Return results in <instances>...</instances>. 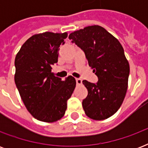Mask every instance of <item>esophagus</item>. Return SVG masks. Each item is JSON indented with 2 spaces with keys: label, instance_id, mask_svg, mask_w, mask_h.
<instances>
[{
  "label": "esophagus",
  "instance_id": "1",
  "mask_svg": "<svg viewBox=\"0 0 148 148\" xmlns=\"http://www.w3.org/2000/svg\"><path fill=\"white\" fill-rule=\"evenodd\" d=\"M76 82L77 84H78V85L82 84V80H81V78H76Z\"/></svg>",
  "mask_w": 148,
  "mask_h": 148
}]
</instances>
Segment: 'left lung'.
<instances>
[{
  "instance_id": "1",
  "label": "left lung",
  "mask_w": 148,
  "mask_h": 148,
  "mask_svg": "<svg viewBox=\"0 0 148 148\" xmlns=\"http://www.w3.org/2000/svg\"><path fill=\"white\" fill-rule=\"evenodd\" d=\"M69 39L84 51L88 64L98 77L96 84L84 80L88 95L82 102L90 119L111 117L121 106L128 86L130 66L117 38L99 25L71 33Z\"/></svg>"
}]
</instances>
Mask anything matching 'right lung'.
<instances>
[{
	"mask_svg": "<svg viewBox=\"0 0 148 148\" xmlns=\"http://www.w3.org/2000/svg\"><path fill=\"white\" fill-rule=\"evenodd\" d=\"M67 33L44 32L31 36L15 58L14 81L30 114L38 121H58L64 115L67 100L76 87L74 77L65 81L51 72L58 62L60 45Z\"/></svg>",
	"mask_w": 148,
	"mask_h": 148,
	"instance_id": "1",
	"label": "right lung"
}]
</instances>
